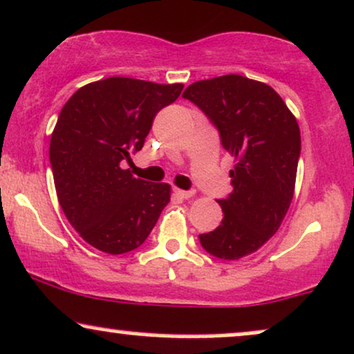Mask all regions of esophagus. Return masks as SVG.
I'll use <instances>...</instances> for the list:
<instances>
[{"mask_svg": "<svg viewBox=\"0 0 354 354\" xmlns=\"http://www.w3.org/2000/svg\"><path fill=\"white\" fill-rule=\"evenodd\" d=\"M174 194L180 196V198L188 199V198H191V196H194V191H193V189H189V191H185V189H174Z\"/></svg>", "mask_w": 354, "mask_h": 354, "instance_id": "34e87169", "label": "esophagus"}]
</instances>
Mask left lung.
Instances as JSON below:
<instances>
[{
    "label": "left lung",
    "instance_id": "8db88e82",
    "mask_svg": "<svg viewBox=\"0 0 354 354\" xmlns=\"http://www.w3.org/2000/svg\"><path fill=\"white\" fill-rule=\"evenodd\" d=\"M183 99L209 118L236 158L234 189L218 199L224 218L214 231L199 234V242L214 257L237 261L261 249L290 207L301 150L299 123L270 85L237 74L191 84Z\"/></svg>",
    "mask_w": 354,
    "mask_h": 354
}]
</instances>
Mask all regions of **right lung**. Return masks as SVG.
Wrapping results in <instances>:
<instances>
[{"mask_svg": "<svg viewBox=\"0 0 354 354\" xmlns=\"http://www.w3.org/2000/svg\"><path fill=\"white\" fill-rule=\"evenodd\" d=\"M181 91L183 84L109 77L80 87L59 113L49 147L59 204L102 252L142 245L169 203V185L136 180L123 161L142 150L155 115Z\"/></svg>", "mask_w": 354, "mask_h": 354, "instance_id": "add662e5", "label": "right lung"}]
</instances>
